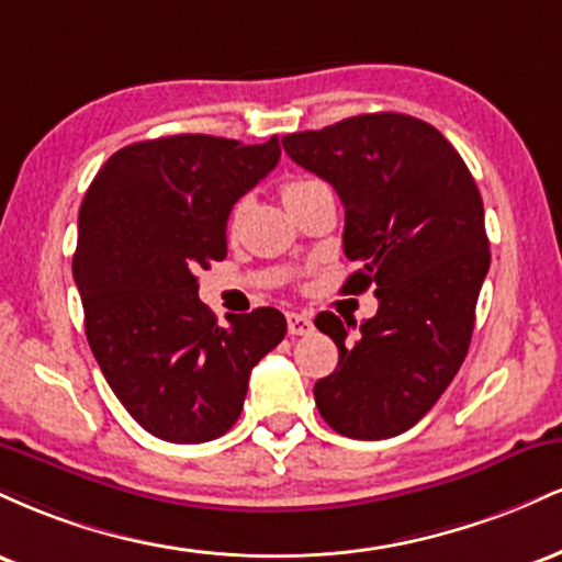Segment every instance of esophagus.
I'll use <instances>...</instances> for the list:
<instances>
[{
  "label": "esophagus",
  "mask_w": 562,
  "mask_h": 562,
  "mask_svg": "<svg viewBox=\"0 0 562 562\" xmlns=\"http://www.w3.org/2000/svg\"><path fill=\"white\" fill-rule=\"evenodd\" d=\"M312 327H314V322L308 314H301V312L288 314V333L290 335H306V333H312Z\"/></svg>",
  "instance_id": "34e87169"
}]
</instances>
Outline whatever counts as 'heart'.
<instances>
[{
    "label": "heart",
    "instance_id": "b5f03b06",
    "mask_svg": "<svg viewBox=\"0 0 562 562\" xmlns=\"http://www.w3.org/2000/svg\"><path fill=\"white\" fill-rule=\"evenodd\" d=\"M314 184H319L317 179H293V182H288L285 187H282V200H285V203H288L290 198L301 195V192H306L308 187H314ZM237 214H240V205H237V209L232 211V222H235Z\"/></svg>",
    "mask_w": 562,
    "mask_h": 562
}]
</instances>
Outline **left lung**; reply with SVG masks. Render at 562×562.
Here are the masks:
<instances>
[{"label": "left lung", "mask_w": 562, "mask_h": 562, "mask_svg": "<svg viewBox=\"0 0 562 562\" xmlns=\"http://www.w3.org/2000/svg\"><path fill=\"white\" fill-rule=\"evenodd\" d=\"M295 164L335 187L346 209L348 293L375 288L378 314L322 312L314 325L338 346V367L314 402L333 430L380 441L409 430L465 362L488 237L465 160L436 126L404 113H367L282 137Z\"/></svg>", "instance_id": "8db88e82"}]
</instances>
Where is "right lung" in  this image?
<instances>
[{"instance_id": "right-lung-1", "label": "right lung", "mask_w": 562, "mask_h": 562, "mask_svg": "<svg viewBox=\"0 0 562 562\" xmlns=\"http://www.w3.org/2000/svg\"><path fill=\"white\" fill-rule=\"evenodd\" d=\"M277 160V137L134 142L105 160L81 200L74 280L87 340L128 415L164 441L227 434L250 370L285 338L272 306L218 325L195 277L227 256L232 205Z\"/></svg>"}]
</instances>
